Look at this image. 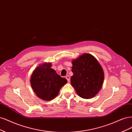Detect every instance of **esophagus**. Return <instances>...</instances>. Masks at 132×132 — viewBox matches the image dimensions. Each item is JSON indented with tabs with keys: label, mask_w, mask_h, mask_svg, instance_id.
I'll return each instance as SVG.
<instances>
[{
	"label": "esophagus",
	"mask_w": 132,
	"mask_h": 132,
	"mask_svg": "<svg viewBox=\"0 0 132 132\" xmlns=\"http://www.w3.org/2000/svg\"><path fill=\"white\" fill-rule=\"evenodd\" d=\"M66 78L67 79L68 82H70V76H69V75H67V76H66Z\"/></svg>",
	"instance_id": "obj_1"
}]
</instances>
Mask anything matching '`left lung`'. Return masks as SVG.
<instances>
[{
  "label": "left lung",
  "mask_w": 132,
  "mask_h": 132,
  "mask_svg": "<svg viewBox=\"0 0 132 132\" xmlns=\"http://www.w3.org/2000/svg\"><path fill=\"white\" fill-rule=\"evenodd\" d=\"M71 83L77 94L84 99L95 96L103 86L104 74L96 59L89 54H84L72 62Z\"/></svg>",
  "instance_id": "left-lung-1"
}]
</instances>
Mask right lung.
<instances>
[{"mask_svg": "<svg viewBox=\"0 0 132 132\" xmlns=\"http://www.w3.org/2000/svg\"><path fill=\"white\" fill-rule=\"evenodd\" d=\"M51 63L41 65L33 71L31 78V86L38 97L49 101L56 97L67 80L51 69Z\"/></svg>", "mask_w": 132, "mask_h": 132, "instance_id": "obj_1", "label": "right lung"}]
</instances>
